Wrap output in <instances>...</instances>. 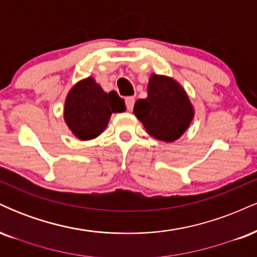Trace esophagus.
Masks as SVG:
<instances>
[{
  "label": "esophagus",
  "mask_w": 257,
  "mask_h": 257,
  "mask_svg": "<svg viewBox=\"0 0 257 257\" xmlns=\"http://www.w3.org/2000/svg\"><path fill=\"white\" fill-rule=\"evenodd\" d=\"M134 104H135L134 96H128V98H125V106L126 108H128V111L133 110V106H134Z\"/></svg>",
  "instance_id": "esophagus-1"
}]
</instances>
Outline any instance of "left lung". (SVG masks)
Returning a JSON list of instances; mask_svg holds the SVG:
<instances>
[{
    "label": "left lung",
    "mask_w": 257,
    "mask_h": 257,
    "mask_svg": "<svg viewBox=\"0 0 257 257\" xmlns=\"http://www.w3.org/2000/svg\"><path fill=\"white\" fill-rule=\"evenodd\" d=\"M134 114L152 138L173 143L190 128L194 108L178 81L152 73L147 84V98L135 102Z\"/></svg>",
    "instance_id": "1"
}]
</instances>
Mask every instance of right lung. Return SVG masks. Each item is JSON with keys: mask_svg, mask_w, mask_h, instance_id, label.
I'll list each match as a JSON object with an SVG mask.
<instances>
[{"mask_svg": "<svg viewBox=\"0 0 257 257\" xmlns=\"http://www.w3.org/2000/svg\"><path fill=\"white\" fill-rule=\"evenodd\" d=\"M124 100L117 91L106 93L93 77L81 79L65 99L64 119L79 140L99 137L108 124L112 113L124 112Z\"/></svg>", "mask_w": 257, "mask_h": 257, "instance_id": "obj_1", "label": "right lung"}]
</instances>
